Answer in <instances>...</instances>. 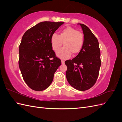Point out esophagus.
<instances>
[{"label": "esophagus", "mask_w": 122, "mask_h": 122, "mask_svg": "<svg viewBox=\"0 0 122 122\" xmlns=\"http://www.w3.org/2000/svg\"><path fill=\"white\" fill-rule=\"evenodd\" d=\"M61 63H62V64H64V63H65L64 60H61Z\"/></svg>", "instance_id": "34e87169"}]
</instances>
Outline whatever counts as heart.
<instances>
[{"label":"heart","mask_w":122,"mask_h":122,"mask_svg":"<svg viewBox=\"0 0 122 122\" xmlns=\"http://www.w3.org/2000/svg\"><path fill=\"white\" fill-rule=\"evenodd\" d=\"M51 48L57 51L63 43L64 47L57 53V56L61 59H66L72 56L78 55L82 49L84 43V35L81 32L71 26L62 30L59 35L54 34L51 38Z\"/></svg>","instance_id":"heart-1"}]
</instances>
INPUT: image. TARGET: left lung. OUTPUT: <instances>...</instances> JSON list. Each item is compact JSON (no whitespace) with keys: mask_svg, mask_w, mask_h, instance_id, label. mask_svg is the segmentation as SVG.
<instances>
[{"mask_svg":"<svg viewBox=\"0 0 122 122\" xmlns=\"http://www.w3.org/2000/svg\"><path fill=\"white\" fill-rule=\"evenodd\" d=\"M81 25L84 37L81 51L72 60L65 61L67 69V81L74 88L80 91L88 90L95 85L101 64L99 42L86 25Z\"/></svg>","mask_w":122,"mask_h":122,"instance_id":"left-lung-1","label":"left lung"}]
</instances>
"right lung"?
<instances>
[{
  "instance_id": "obj_1",
  "label": "right lung",
  "mask_w": 122,
  "mask_h": 122,
  "mask_svg": "<svg viewBox=\"0 0 122 122\" xmlns=\"http://www.w3.org/2000/svg\"><path fill=\"white\" fill-rule=\"evenodd\" d=\"M63 22L44 21L27 30L19 47V66L30 88L42 91L48 87L61 64L52 50L51 38Z\"/></svg>"
}]
</instances>
